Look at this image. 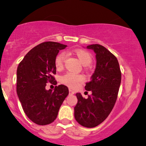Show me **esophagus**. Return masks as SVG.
Wrapping results in <instances>:
<instances>
[{
  "label": "esophagus",
  "mask_w": 146,
  "mask_h": 146,
  "mask_svg": "<svg viewBox=\"0 0 146 146\" xmlns=\"http://www.w3.org/2000/svg\"><path fill=\"white\" fill-rule=\"evenodd\" d=\"M68 94H69L70 95H72V94H75V91H73V90H71V89H69V90H68Z\"/></svg>",
  "instance_id": "1"
}]
</instances>
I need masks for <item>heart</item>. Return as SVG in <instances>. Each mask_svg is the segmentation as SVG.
Returning a JSON list of instances; mask_svg holds the SVG:
<instances>
[{
	"label": "heart",
	"instance_id": "heart-1",
	"mask_svg": "<svg viewBox=\"0 0 146 146\" xmlns=\"http://www.w3.org/2000/svg\"><path fill=\"white\" fill-rule=\"evenodd\" d=\"M75 55L78 57L82 64L84 66L90 64L92 61V55L87 51L84 50H76L74 52ZM66 58V54L64 52H60L56 56L55 61V66L57 69H61L63 67V64ZM84 80V77L82 75L75 74V73L67 72L60 77L61 83L67 86L70 88H75Z\"/></svg>",
	"mask_w": 146,
	"mask_h": 146
}]
</instances>
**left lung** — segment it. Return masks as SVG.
<instances>
[{
    "instance_id": "left-lung-1",
    "label": "left lung",
    "mask_w": 146,
    "mask_h": 146,
    "mask_svg": "<svg viewBox=\"0 0 146 146\" xmlns=\"http://www.w3.org/2000/svg\"><path fill=\"white\" fill-rule=\"evenodd\" d=\"M87 48L96 54L95 71L85 86L92 94L86 99L77 93L74 115L82 126L93 128L102 123L113 110L121 83V71L116 57L103 45L93 44Z\"/></svg>"
}]
</instances>
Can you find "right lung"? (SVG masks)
Instances as JSON below:
<instances>
[{"label":"right lung","instance_id":"1","mask_svg":"<svg viewBox=\"0 0 146 146\" xmlns=\"http://www.w3.org/2000/svg\"><path fill=\"white\" fill-rule=\"evenodd\" d=\"M67 46L47 41L33 47L17 69V94L24 113L33 122L46 125L57 117L59 109L68 94L66 86H56L47 90L46 84L56 85L55 58L59 51Z\"/></svg>","mask_w":146,"mask_h":146}]
</instances>
